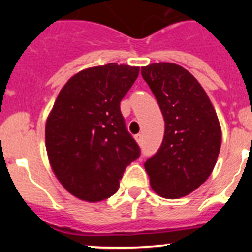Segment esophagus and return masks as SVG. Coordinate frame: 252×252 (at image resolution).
Wrapping results in <instances>:
<instances>
[{
	"label": "esophagus",
	"mask_w": 252,
	"mask_h": 252,
	"mask_svg": "<svg viewBox=\"0 0 252 252\" xmlns=\"http://www.w3.org/2000/svg\"><path fill=\"white\" fill-rule=\"evenodd\" d=\"M134 138H135V140H136V142H138L139 145H141V142H142V135H141V134H136V135L134 136Z\"/></svg>",
	"instance_id": "obj_1"
}]
</instances>
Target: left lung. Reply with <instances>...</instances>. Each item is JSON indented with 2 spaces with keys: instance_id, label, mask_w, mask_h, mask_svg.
Segmentation results:
<instances>
[{
  "instance_id": "left-lung-1",
  "label": "left lung",
  "mask_w": 252,
  "mask_h": 252,
  "mask_svg": "<svg viewBox=\"0 0 252 252\" xmlns=\"http://www.w3.org/2000/svg\"><path fill=\"white\" fill-rule=\"evenodd\" d=\"M141 74L164 119L163 141L145 169L157 195L180 199L212 173L222 144L220 121L204 88L185 68L152 63Z\"/></svg>"
}]
</instances>
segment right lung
Returning a JSON list of instances; mask_svg holds the SVG:
<instances>
[{
	"mask_svg": "<svg viewBox=\"0 0 252 252\" xmlns=\"http://www.w3.org/2000/svg\"><path fill=\"white\" fill-rule=\"evenodd\" d=\"M139 67L108 63L86 68L61 89L45 126L51 168L68 192L83 201L108 199L126 166L140 156L121 113V101Z\"/></svg>",
	"mask_w": 252,
	"mask_h": 252,
	"instance_id": "obj_1",
	"label": "right lung"
}]
</instances>
